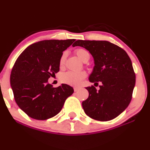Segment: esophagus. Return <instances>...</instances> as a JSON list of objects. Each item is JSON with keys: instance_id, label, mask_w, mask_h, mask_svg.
<instances>
[{"instance_id": "34e87169", "label": "esophagus", "mask_w": 150, "mask_h": 150, "mask_svg": "<svg viewBox=\"0 0 150 150\" xmlns=\"http://www.w3.org/2000/svg\"><path fill=\"white\" fill-rule=\"evenodd\" d=\"M79 89H80V88H79V87H74V91H75V92H77V91L79 90Z\"/></svg>"}]
</instances>
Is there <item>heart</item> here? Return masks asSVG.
Masks as SVG:
<instances>
[{
  "instance_id": "obj_1",
  "label": "heart",
  "mask_w": 150,
  "mask_h": 150,
  "mask_svg": "<svg viewBox=\"0 0 150 150\" xmlns=\"http://www.w3.org/2000/svg\"><path fill=\"white\" fill-rule=\"evenodd\" d=\"M75 54L77 55L79 59L83 62H87L89 61L90 58V54L89 51L85 49L80 48L75 50ZM67 57V53L63 52L60 58V65L63 66L64 65L65 59ZM86 77V73L85 72H74V71H68L63 73L61 76V80L63 83L67 84L69 85L77 86L82 82V80Z\"/></svg>"
}]
</instances>
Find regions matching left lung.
I'll return each instance as SVG.
<instances>
[{
  "mask_svg": "<svg viewBox=\"0 0 150 150\" xmlns=\"http://www.w3.org/2000/svg\"><path fill=\"white\" fill-rule=\"evenodd\" d=\"M81 46L94 58V66L89 82L98 85L86 87L89 97L82 103L86 114L94 120H112L128 106L135 85V74L127 53L107 41L77 40L73 46Z\"/></svg>",
  "mask_w": 150,
  "mask_h": 150,
  "instance_id": "obj_1",
  "label": "left lung"
}]
</instances>
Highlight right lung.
Listing matches in <instances>:
<instances>
[{"mask_svg": "<svg viewBox=\"0 0 150 150\" xmlns=\"http://www.w3.org/2000/svg\"><path fill=\"white\" fill-rule=\"evenodd\" d=\"M75 41H40L29 46L15 61L10 85L17 104L31 118L46 120L55 116L74 92L66 84L53 87L48 80L59 71L63 51Z\"/></svg>", "mask_w": 150, "mask_h": 150, "instance_id": "obj_1", "label": "right lung"}]
</instances>
